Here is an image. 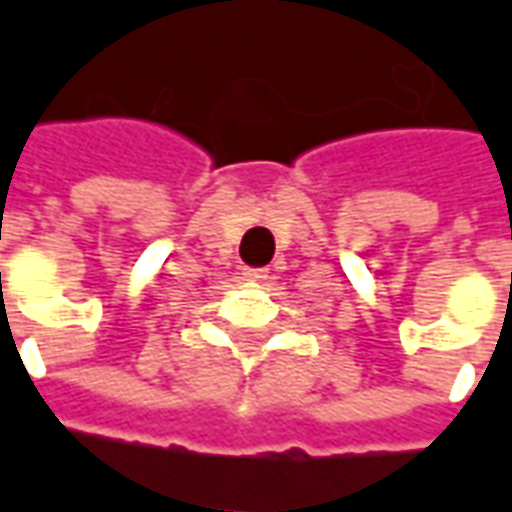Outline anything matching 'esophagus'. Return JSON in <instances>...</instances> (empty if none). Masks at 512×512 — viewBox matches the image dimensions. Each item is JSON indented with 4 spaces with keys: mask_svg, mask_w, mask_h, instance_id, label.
Here are the masks:
<instances>
[{
    "mask_svg": "<svg viewBox=\"0 0 512 512\" xmlns=\"http://www.w3.org/2000/svg\"><path fill=\"white\" fill-rule=\"evenodd\" d=\"M243 280H252V283H263L266 277H269V269H249V266H243Z\"/></svg>",
    "mask_w": 512,
    "mask_h": 512,
    "instance_id": "34e87169",
    "label": "esophagus"
}]
</instances>
